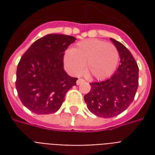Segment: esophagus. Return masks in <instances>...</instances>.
<instances>
[{
    "instance_id": "obj_1",
    "label": "esophagus",
    "mask_w": 155,
    "mask_h": 155,
    "mask_svg": "<svg viewBox=\"0 0 155 155\" xmlns=\"http://www.w3.org/2000/svg\"><path fill=\"white\" fill-rule=\"evenodd\" d=\"M85 82V81L84 80H83V79H78L77 81H76V84H82V83H84Z\"/></svg>"
}]
</instances>
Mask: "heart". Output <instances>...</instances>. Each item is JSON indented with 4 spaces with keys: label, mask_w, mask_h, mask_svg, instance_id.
<instances>
[{
    "label": "heart",
    "mask_w": 155,
    "mask_h": 155,
    "mask_svg": "<svg viewBox=\"0 0 155 155\" xmlns=\"http://www.w3.org/2000/svg\"><path fill=\"white\" fill-rule=\"evenodd\" d=\"M119 60L115 45L98 39L81 41L64 54V64L70 74L80 75L85 65L87 74L97 80H104L114 74Z\"/></svg>",
    "instance_id": "b5f03b06"
}]
</instances>
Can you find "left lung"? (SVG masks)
<instances>
[{
	"label": "left lung",
	"instance_id": "1",
	"mask_svg": "<svg viewBox=\"0 0 155 155\" xmlns=\"http://www.w3.org/2000/svg\"><path fill=\"white\" fill-rule=\"evenodd\" d=\"M110 40L119 51L120 64L110 79L91 83V91L84 96L89 110L101 118L114 117L125 110L139 85V67L132 54L120 42Z\"/></svg>",
	"mask_w": 155,
	"mask_h": 155
}]
</instances>
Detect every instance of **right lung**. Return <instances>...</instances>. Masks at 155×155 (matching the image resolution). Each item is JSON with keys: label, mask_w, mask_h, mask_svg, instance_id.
Segmentation results:
<instances>
[{"label": "right lung", "mask_w": 155, "mask_h": 155, "mask_svg": "<svg viewBox=\"0 0 155 155\" xmlns=\"http://www.w3.org/2000/svg\"><path fill=\"white\" fill-rule=\"evenodd\" d=\"M75 40L71 35L49 34L35 41L22 55L15 87L28 110L49 114L61 108L66 92L77 81L67 74L63 64L64 51Z\"/></svg>", "instance_id": "add662e5"}]
</instances>
